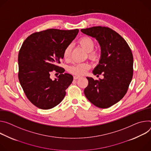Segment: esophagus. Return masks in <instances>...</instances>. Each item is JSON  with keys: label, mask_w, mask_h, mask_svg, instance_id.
<instances>
[{"label": "esophagus", "mask_w": 151, "mask_h": 151, "mask_svg": "<svg viewBox=\"0 0 151 151\" xmlns=\"http://www.w3.org/2000/svg\"><path fill=\"white\" fill-rule=\"evenodd\" d=\"M81 77L80 76H74V80H77V79H78V78H80Z\"/></svg>", "instance_id": "esophagus-1"}]
</instances>
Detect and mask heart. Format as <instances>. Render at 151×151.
<instances>
[{
	"label": "heart",
	"instance_id": "heart-1",
	"mask_svg": "<svg viewBox=\"0 0 151 151\" xmlns=\"http://www.w3.org/2000/svg\"><path fill=\"white\" fill-rule=\"evenodd\" d=\"M79 45L81 47L85 50L87 53H89V56L92 59H95L97 58V53L94 52H92L93 50L95 43V41L89 37H81L78 41ZM71 52V45L67 46L64 50L63 53V58L65 60H68L70 56ZM90 68V65L88 63H80L74 64L69 66L68 70L70 72L77 74V75H83L84 74L86 71L89 70Z\"/></svg>",
	"mask_w": 151,
	"mask_h": 151
}]
</instances>
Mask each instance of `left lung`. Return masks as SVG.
<instances>
[{"label": "left lung", "mask_w": 151, "mask_h": 151, "mask_svg": "<svg viewBox=\"0 0 151 151\" xmlns=\"http://www.w3.org/2000/svg\"><path fill=\"white\" fill-rule=\"evenodd\" d=\"M84 34L95 38L101 47L99 63L94 75L103 74V79L87 77L88 85L84 93L94 106L109 108L126 94L133 75V56L125 40L113 30L102 26L81 29Z\"/></svg>", "instance_id": "8db88e82"}]
</instances>
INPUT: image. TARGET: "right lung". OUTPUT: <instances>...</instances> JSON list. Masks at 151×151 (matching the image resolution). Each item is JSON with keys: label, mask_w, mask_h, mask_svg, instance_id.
<instances>
[{"label": "right lung", "mask_w": 151, "mask_h": 151, "mask_svg": "<svg viewBox=\"0 0 151 151\" xmlns=\"http://www.w3.org/2000/svg\"><path fill=\"white\" fill-rule=\"evenodd\" d=\"M78 31L50 29L32 33L23 42L18 57L19 79L27 98L36 107L50 109L64 98L73 77L63 74L64 69L58 64ZM54 70L61 74L53 81L49 76Z\"/></svg>", "instance_id": "1"}]
</instances>
